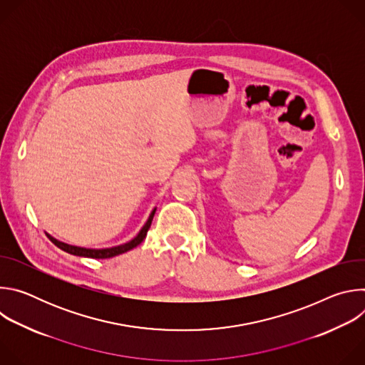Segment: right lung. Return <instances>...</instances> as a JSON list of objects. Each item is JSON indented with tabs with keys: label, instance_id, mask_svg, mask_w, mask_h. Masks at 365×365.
Instances as JSON below:
<instances>
[{
	"label": "right lung",
	"instance_id": "right-lung-1",
	"mask_svg": "<svg viewBox=\"0 0 365 365\" xmlns=\"http://www.w3.org/2000/svg\"><path fill=\"white\" fill-rule=\"evenodd\" d=\"M155 214V207L151 211L147 222L144 224V227L140 230V232L137 234L135 238H133L131 241L125 242V244H121V245H117V247H111V248H83V247H76V245H69V244H65L62 241H58L56 238L53 237H48V240L53 242L56 247H59L61 250L69 252V254H73V255H79V257H89V258H111V257H115L118 254H123V252H127L130 250H133L134 247H137L138 244L143 242V240L145 238L147 235V231L151 225V221H153V217Z\"/></svg>",
	"mask_w": 365,
	"mask_h": 365
}]
</instances>
